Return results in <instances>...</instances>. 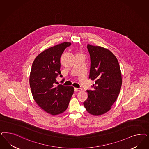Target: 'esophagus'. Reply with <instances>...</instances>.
Instances as JSON below:
<instances>
[{"label":"esophagus","instance_id":"34e87169","mask_svg":"<svg viewBox=\"0 0 149 149\" xmlns=\"http://www.w3.org/2000/svg\"><path fill=\"white\" fill-rule=\"evenodd\" d=\"M82 91V88H74V91Z\"/></svg>","mask_w":149,"mask_h":149}]
</instances>
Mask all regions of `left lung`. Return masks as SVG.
Returning a JSON list of instances; mask_svg holds the SVG:
<instances>
[{
    "label": "left lung",
    "instance_id": "left-lung-1",
    "mask_svg": "<svg viewBox=\"0 0 149 149\" xmlns=\"http://www.w3.org/2000/svg\"><path fill=\"white\" fill-rule=\"evenodd\" d=\"M91 58L89 78L95 81L87 90L83 105L93 115H101L111 109L119 95L122 76L118 61L113 53L99 46L87 45Z\"/></svg>",
    "mask_w": 149,
    "mask_h": 149
}]
</instances>
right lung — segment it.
Instances as JSON below:
<instances>
[{
  "mask_svg": "<svg viewBox=\"0 0 149 149\" xmlns=\"http://www.w3.org/2000/svg\"><path fill=\"white\" fill-rule=\"evenodd\" d=\"M71 43L64 42L49 48L39 54L32 66L29 84L34 100L43 110L52 115L67 109L74 88L59 84L55 86L60 75V58Z\"/></svg>",
  "mask_w": 149,
  "mask_h": 149,
  "instance_id": "obj_1",
  "label": "right lung"
}]
</instances>
